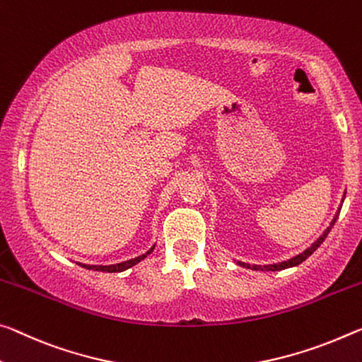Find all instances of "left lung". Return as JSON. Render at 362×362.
Listing matches in <instances>:
<instances>
[{"mask_svg": "<svg viewBox=\"0 0 362 362\" xmlns=\"http://www.w3.org/2000/svg\"><path fill=\"white\" fill-rule=\"evenodd\" d=\"M343 199H345V194H343ZM340 209H341V206L340 208H338V211H337V214H335V217L334 219H332V222H330V226L325 228V232L320 235V237L315 240V242L309 246L308 250H305L303 251V253H300V255H296V256H293V257H290V259H286V261H282V262H277V264H267V266H257V264H253V266H251V264H246V262H242V261H238L237 264L238 266H242V267H246V269H251V271H284V269H288V267H295V266H298V264H301L303 261H306L309 256H311L315 250L319 248L320 245H322V242L324 240L327 238V235H329V232L332 230V227H334V223L337 222V219H338V214H340Z\"/></svg>", "mask_w": 362, "mask_h": 362, "instance_id": "1", "label": "left lung"}]
</instances>
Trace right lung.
<instances>
[{
  "mask_svg": "<svg viewBox=\"0 0 362 362\" xmlns=\"http://www.w3.org/2000/svg\"><path fill=\"white\" fill-rule=\"evenodd\" d=\"M154 250V245L151 246L150 250L146 251L145 255H140L134 257V259H129V261H124V262H119V264H111V266H91V264H82V262H77L78 266H82L85 269H90V271H101V272H122V271H127L132 266H135V264H139L140 261L145 259L148 255H151Z\"/></svg>",
  "mask_w": 362,
  "mask_h": 362,
  "instance_id": "1",
  "label": "right lung"
}]
</instances>
